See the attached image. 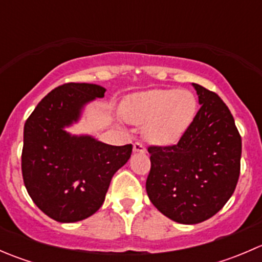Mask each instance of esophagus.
I'll return each mask as SVG.
<instances>
[{"label": "esophagus", "mask_w": 262, "mask_h": 262, "mask_svg": "<svg viewBox=\"0 0 262 262\" xmlns=\"http://www.w3.org/2000/svg\"><path fill=\"white\" fill-rule=\"evenodd\" d=\"M133 150L137 153H146L147 149H146V147L141 143V142H136V143L133 144Z\"/></svg>", "instance_id": "obj_1"}]
</instances>
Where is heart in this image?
Wrapping results in <instances>:
<instances>
[{
  "instance_id": "1",
  "label": "heart",
  "mask_w": 262,
  "mask_h": 262,
  "mask_svg": "<svg viewBox=\"0 0 262 262\" xmlns=\"http://www.w3.org/2000/svg\"><path fill=\"white\" fill-rule=\"evenodd\" d=\"M198 100L189 90L158 89L134 95L124 106L129 123L144 127L153 143L167 146L181 139L196 115Z\"/></svg>"
}]
</instances>
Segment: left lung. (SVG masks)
Returning <instances> with one entry per match:
<instances>
[{"instance_id":"left-lung-1","label":"left lung","mask_w":262,"mask_h":262,"mask_svg":"<svg viewBox=\"0 0 262 262\" xmlns=\"http://www.w3.org/2000/svg\"><path fill=\"white\" fill-rule=\"evenodd\" d=\"M202 105L180 141L149 146L146 190L163 215L196 224L216 214L233 194L241 170L242 141L234 119L215 92L198 83Z\"/></svg>"}]
</instances>
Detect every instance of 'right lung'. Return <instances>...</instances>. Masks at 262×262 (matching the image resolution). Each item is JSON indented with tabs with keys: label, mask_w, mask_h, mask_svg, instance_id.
Wrapping results in <instances>:
<instances>
[{
	"label": "right lung",
	"mask_w": 262,
	"mask_h": 262,
	"mask_svg": "<svg viewBox=\"0 0 262 262\" xmlns=\"http://www.w3.org/2000/svg\"><path fill=\"white\" fill-rule=\"evenodd\" d=\"M105 91L99 84L75 82L55 87L24 126V184L36 207L60 223L96 213L112 178L132 155V144L109 146L64 130L80 119L87 102L104 97Z\"/></svg>",
	"instance_id": "obj_1"
}]
</instances>
